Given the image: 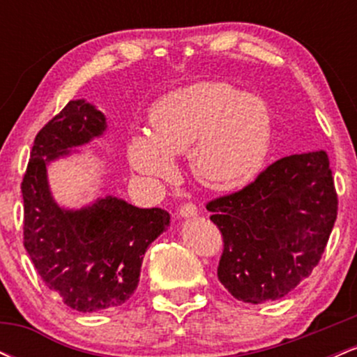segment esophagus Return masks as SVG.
<instances>
[{
	"instance_id": "esophagus-1",
	"label": "esophagus",
	"mask_w": 357,
	"mask_h": 357,
	"mask_svg": "<svg viewBox=\"0 0 357 357\" xmlns=\"http://www.w3.org/2000/svg\"><path fill=\"white\" fill-rule=\"evenodd\" d=\"M198 215V206L192 203H184L179 206V216H183V218H191V216H196Z\"/></svg>"
}]
</instances>
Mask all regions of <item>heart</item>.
Returning a JSON list of instances; mask_svg holds the SVG:
<instances>
[{"label":"heart","instance_id":"1","mask_svg":"<svg viewBox=\"0 0 357 357\" xmlns=\"http://www.w3.org/2000/svg\"><path fill=\"white\" fill-rule=\"evenodd\" d=\"M153 134L129 142V161L141 174L171 179L173 154L191 149L199 181L235 188L253 178L272 142V112L267 102L227 82H199L167 93L151 110Z\"/></svg>","mask_w":357,"mask_h":357}]
</instances>
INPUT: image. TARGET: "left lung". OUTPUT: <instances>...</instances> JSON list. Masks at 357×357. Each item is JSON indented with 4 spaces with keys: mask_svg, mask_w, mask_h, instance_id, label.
Wrapping results in <instances>:
<instances>
[{
    "mask_svg": "<svg viewBox=\"0 0 357 357\" xmlns=\"http://www.w3.org/2000/svg\"><path fill=\"white\" fill-rule=\"evenodd\" d=\"M206 210L223 236L225 289L250 304L282 298L312 273L337 218L329 155L321 149L278 159Z\"/></svg>",
    "mask_w": 357,
    "mask_h": 357,
    "instance_id": "left-lung-1",
    "label": "left lung"
}]
</instances>
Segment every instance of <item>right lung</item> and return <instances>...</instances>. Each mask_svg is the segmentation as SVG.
<instances>
[{"label": "right lung", "mask_w": 357, "mask_h": 357, "mask_svg": "<svg viewBox=\"0 0 357 357\" xmlns=\"http://www.w3.org/2000/svg\"><path fill=\"white\" fill-rule=\"evenodd\" d=\"M105 117L85 100H70L36 134L23 192V245L45 285L79 312L122 305L137 289L142 258L169 227L161 208L97 199L82 210L53 202L47 165L105 130Z\"/></svg>", "instance_id": "1"}]
</instances>
